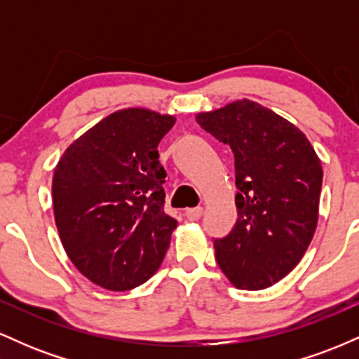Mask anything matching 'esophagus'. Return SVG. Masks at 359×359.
I'll list each match as a JSON object with an SVG mask.
<instances>
[{
  "instance_id": "34e87169",
  "label": "esophagus",
  "mask_w": 359,
  "mask_h": 359,
  "mask_svg": "<svg viewBox=\"0 0 359 359\" xmlns=\"http://www.w3.org/2000/svg\"><path fill=\"white\" fill-rule=\"evenodd\" d=\"M201 216H203V208H192L185 211V217H187L189 221H197Z\"/></svg>"
}]
</instances>
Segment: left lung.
Segmentation results:
<instances>
[{
    "label": "left lung",
    "mask_w": 359,
    "mask_h": 359,
    "mask_svg": "<svg viewBox=\"0 0 359 359\" xmlns=\"http://www.w3.org/2000/svg\"><path fill=\"white\" fill-rule=\"evenodd\" d=\"M196 119L234 154L238 221L214 240L217 265L236 288L271 287L299 265L316 233L319 156L297 126L255 101H233Z\"/></svg>",
    "instance_id": "obj_1"
}]
</instances>
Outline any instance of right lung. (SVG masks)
Wrapping results in <instances>:
<instances>
[{"label":"right lung","mask_w":359,"mask_h":359,"mask_svg":"<svg viewBox=\"0 0 359 359\" xmlns=\"http://www.w3.org/2000/svg\"><path fill=\"white\" fill-rule=\"evenodd\" d=\"M174 123L147 108L114 111L72 142L53 170L62 246L96 285H142L165 257L177 221L163 211L167 174L156 148Z\"/></svg>","instance_id":"1"}]
</instances>
